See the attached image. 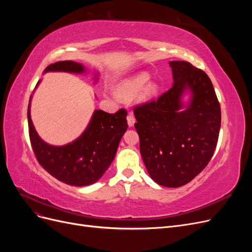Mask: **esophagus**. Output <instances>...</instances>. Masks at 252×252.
Returning a JSON list of instances; mask_svg holds the SVG:
<instances>
[{"label": "esophagus", "mask_w": 252, "mask_h": 252, "mask_svg": "<svg viewBox=\"0 0 252 252\" xmlns=\"http://www.w3.org/2000/svg\"><path fill=\"white\" fill-rule=\"evenodd\" d=\"M127 123H128V126L129 127H132L135 123V119H134V116L132 112H129L128 116H127Z\"/></svg>", "instance_id": "esophagus-1"}]
</instances>
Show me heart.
I'll return each mask as SVG.
<instances>
[{
	"instance_id": "obj_1",
	"label": "heart",
	"mask_w": 252,
	"mask_h": 252,
	"mask_svg": "<svg viewBox=\"0 0 252 252\" xmlns=\"http://www.w3.org/2000/svg\"><path fill=\"white\" fill-rule=\"evenodd\" d=\"M150 77L146 72H142L133 77L122 81L117 86L116 94L123 100H129L135 94L138 95L139 100L146 102L154 97L158 93V86L156 83H148Z\"/></svg>"
}]
</instances>
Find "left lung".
Listing matches in <instances>:
<instances>
[{
  "label": "left lung",
  "instance_id": "8db88e82",
  "mask_svg": "<svg viewBox=\"0 0 252 252\" xmlns=\"http://www.w3.org/2000/svg\"><path fill=\"white\" fill-rule=\"evenodd\" d=\"M172 87L158 100L134 107V127L146 169L158 185L181 187L192 181L216 150L220 107L209 77L184 61L169 62ZM189 91L187 103L182 95Z\"/></svg>",
  "mask_w": 252,
  "mask_h": 252
}]
</instances>
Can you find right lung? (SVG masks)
<instances>
[{
    "label": "right lung",
    "instance_id": "obj_1",
    "mask_svg": "<svg viewBox=\"0 0 252 252\" xmlns=\"http://www.w3.org/2000/svg\"><path fill=\"white\" fill-rule=\"evenodd\" d=\"M49 71L84 73L86 69L73 61H61L50 64L44 72ZM94 79H97V75ZM126 117L127 112L124 109L116 113L97 109L94 112L85 131L77 140L64 146H52L45 143L36 133L30 118L29 103V138L37 162L52 177L65 184L78 187L94 184L102 178L116 157L120 141L128 127Z\"/></svg>",
    "mask_w": 252,
    "mask_h": 252
}]
</instances>
